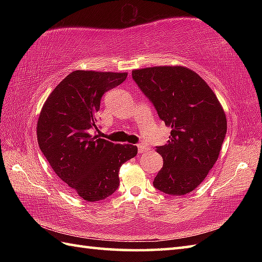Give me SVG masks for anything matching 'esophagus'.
Segmentation results:
<instances>
[{
	"mask_svg": "<svg viewBox=\"0 0 262 262\" xmlns=\"http://www.w3.org/2000/svg\"><path fill=\"white\" fill-rule=\"evenodd\" d=\"M137 148H138V153H140V154L146 152V151H148V149H149V147L146 146V145H144V144H138Z\"/></svg>",
	"mask_w": 262,
	"mask_h": 262,
	"instance_id": "esophagus-1",
	"label": "esophagus"
}]
</instances>
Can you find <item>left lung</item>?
<instances>
[{"label": "left lung", "mask_w": 262, "mask_h": 262, "mask_svg": "<svg viewBox=\"0 0 262 262\" xmlns=\"http://www.w3.org/2000/svg\"><path fill=\"white\" fill-rule=\"evenodd\" d=\"M132 75L171 128L168 143L157 146L163 168L153 186L171 196L189 193L219 159L227 128L224 110L207 83L183 66L134 70Z\"/></svg>", "instance_id": "1"}]
</instances>
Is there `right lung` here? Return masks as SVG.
<instances>
[{
  "label": "right lung",
  "instance_id": "add662e5",
  "mask_svg": "<svg viewBox=\"0 0 262 262\" xmlns=\"http://www.w3.org/2000/svg\"><path fill=\"white\" fill-rule=\"evenodd\" d=\"M127 73L74 71L49 94L39 115L37 140L55 173L86 202H98L119 187L122 163L137 154L129 144H115L98 129L103 94L121 84Z\"/></svg>",
  "mask_w": 262,
  "mask_h": 262
}]
</instances>
